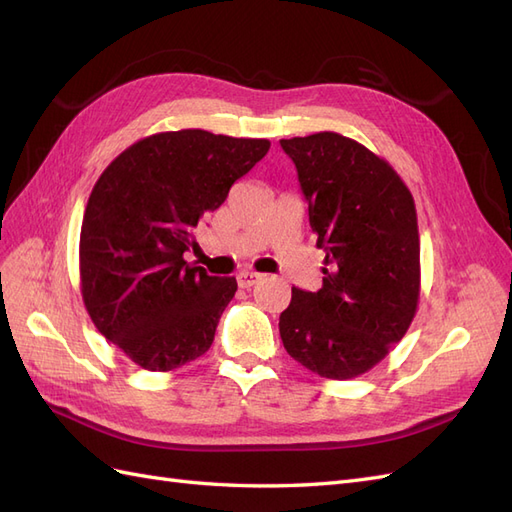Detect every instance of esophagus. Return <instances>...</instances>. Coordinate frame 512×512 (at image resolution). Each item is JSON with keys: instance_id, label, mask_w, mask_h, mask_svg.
Segmentation results:
<instances>
[{"instance_id": "esophagus-1", "label": "esophagus", "mask_w": 512, "mask_h": 512, "mask_svg": "<svg viewBox=\"0 0 512 512\" xmlns=\"http://www.w3.org/2000/svg\"><path fill=\"white\" fill-rule=\"evenodd\" d=\"M260 280H262V275L256 273V271H241V273L237 275V284H239L241 288H252V286H256Z\"/></svg>"}]
</instances>
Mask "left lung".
<instances>
[{"mask_svg": "<svg viewBox=\"0 0 512 512\" xmlns=\"http://www.w3.org/2000/svg\"><path fill=\"white\" fill-rule=\"evenodd\" d=\"M297 168L309 226L324 250L322 288H292L280 316L286 352L314 374L348 380L406 335L421 292V245L406 183L337 132L280 141Z\"/></svg>", "mask_w": 512, "mask_h": 512, "instance_id": "obj_1", "label": "left lung"}]
</instances>
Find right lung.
<instances>
[{"label":"right lung","instance_id":"add662e5","mask_svg":"<svg viewBox=\"0 0 512 512\" xmlns=\"http://www.w3.org/2000/svg\"><path fill=\"white\" fill-rule=\"evenodd\" d=\"M269 147L267 138L160 132L96 181L81 228V292L96 329L136 365L173 371L211 348L237 280L188 265L183 252Z\"/></svg>","mask_w":512,"mask_h":512}]
</instances>
